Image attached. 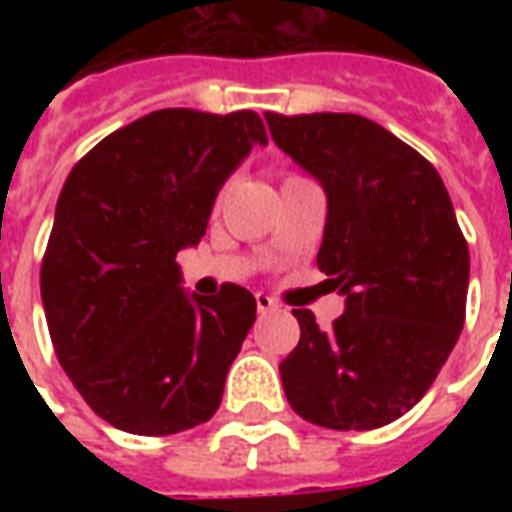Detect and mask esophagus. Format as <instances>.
Instances as JSON below:
<instances>
[{
	"label": "esophagus",
	"instance_id": "obj_1",
	"mask_svg": "<svg viewBox=\"0 0 512 512\" xmlns=\"http://www.w3.org/2000/svg\"><path fill=\"white\" fill-rule=\"evenodd\" d=\"M255 304H257V312H271L274 307H277V301L271 299V296H266V293H257Z\"/></svg>",
	"mask_w": 512,
	"mask_h": 512
}]
</instances>
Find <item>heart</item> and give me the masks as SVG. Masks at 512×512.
I'll list each match as a JSON object with an SVG mask.
<instances>
[{
	"label": "heart",
	"instance_id": "obj_1",
	"mask_svg": "<svg viewBox=\"0 0 512 512\" xmlns=\"http://www.w3.org/2000/svg\"><path fill=\"white\" fill-rule=\"evenodd\" d=\"M288 178H299V175H296V172H290V175H285V180Z\"/></svg>",
	"mask_w": 512,
	"mask_h": 512
}]
</instances>
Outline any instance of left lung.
Masks as SVG:
<instances>
[{"label":"left lung","mask_w":512,"mask_h":512,"mask_svg":"<svg viewBox=\"0 0 512 512\" xmlns=\"http://www.w3.org/2000/svg\"><path fill=\"white\" fill-rule=\"evenodd\" d=\"M271 136L329 197L318 268L345 312L279 365L293 411L312 425L373 430L428 392L466 321L469 246L439 172L359 115L266 112Z\"/></svg>","instance_id":"8db88e82"}]
</instances>
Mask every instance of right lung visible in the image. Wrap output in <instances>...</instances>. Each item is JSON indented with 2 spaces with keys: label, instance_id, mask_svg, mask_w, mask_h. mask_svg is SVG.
<instances>
[{
  "label": "right lung",
  "instance_id": "right-lung-1",
  "mask_svg": "<svg viewBox=\"0 0 512 512\" xmlns=\"http://www.w3.org/2000/svg\"><path fill=\"white\" fill-rule=\"evenodd\" d=\"M257 142L266 126L249 109H158L101 139L65 180L40 296L62 370L109 425L167 436L222 403L255 296L224 282L189 299L175 257L205 235L222 183Z\"/></svg>",
  "mask_w": 512,
  "mask_h": 512
}]
</instances>
